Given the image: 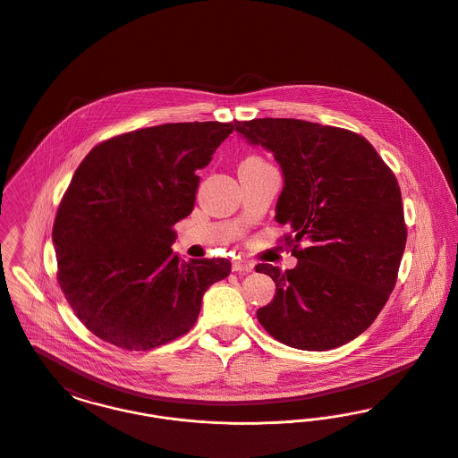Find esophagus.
Masks as SVG:
<instances>
[{
	"mask_svg": "<svg viewBox=\"0 0 458 458\" xmlns=\"http://www.w3.org/2000/svg\"><path fill=\"white\" fill-rule=\"evenodd\" d=\"M232 269L235 271V273H250V271H254V264L249 261H233L232 264Z\"/></svg>",
	"mask_w": 458,
	"mask_h": 458,
	"instance_id": "esophagus-1",
	"label": "esophagus"
}]
</instances>
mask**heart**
I'll return each instance as SVG.
<instances>
[{
  "label": "heart",
  "instance_id": "obj_1",
  "mask_svg": "<svg viewBox=\"0 0 458 458\" xmlns=\"http://www.w3.org/2000/svg\"><path fill=\"white\" fill-rule=\"evenodd\" d=\"M247 159H258V157H247Z\"/></svg>",
  "mask_w": 458,
  "mask_h": 458
}]
</instances>
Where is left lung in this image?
<instances>
[{
    "mask_svg": "<svg viewBox=\"0 0 458 458\" xmlns=\"http://www.w3.org/2000/svg\"><path fill=\"white\" fill-rule=\"evenodd\" d=\"M252 146L275 156L284 191L275 219L288 225L297 266L273 278L275 299L258 309L264 329L284 345L331 350L366 331L386 304L405 250L402 194L369 142L345 129L295 118L235 122Z\"/></svg>",
    "mask_w": 458,
    "mask_h": 458,
    "instance_id": "1",
    "label": "left lung"
}]
</instances>
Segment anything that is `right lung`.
I'll return each mask as SVG.
<instances>
[{
    "label": "right lung",
    "mask_w": 458,
    "mask_h": 458,
    "mask_svg": "<svg viewBox=\"0 0 458 458\" xmlns=\"http://www.w3.org/2000/svg\"><path fill=\"white\" fill-rule=\"evenodd\" d=\"M233 123H165L96 146L75 170L53 226L58 282L101 340L149 350L194 327L225 258L183 261L174 223L196 204L199 176Z\"/></svg>",
    "instance_id": "obj_1"
}]
</instances>
